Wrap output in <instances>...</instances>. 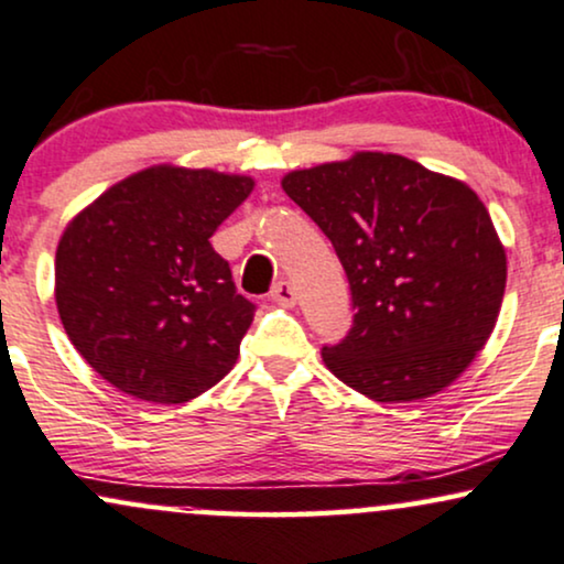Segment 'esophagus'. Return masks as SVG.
I'll use <instances>...</instances> for the list:
<instances>
[{"label":"esophagus","instance_id":"esophagus-1","mask_svg":"<svg viewBox=\"0 0 564 564\" xmlns=\"http://www.w3.org/2000/svg\"><path fill=\"white\" fill-rule=\"evenodd\" d=\"M270 300L275 304H281V307H294L296 304V289L291 286L289 281H278L273 291H270Z\"/></svg>","mask_w":564,"mask_h":564}]
</instances>
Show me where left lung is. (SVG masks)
<instances>
[{
  "label": "left lung",
  "instance_id": "8db88e82",
  "mask_svg": "<svg viewBox=\"0 0 564 564\" xmlns=\"http://www.w3.org/2000/svg\"><path fill=\"white\" fill-rule=\"evenodd\" d=\"M281 186L334 243L357 307L349 336L323 349L325 368L381 404L457 381L507 286L505 243L480 196L391 152L291 171Z\"/></svg>",
  "mask_w": 564,
  "mask_h": 564
}]
</instances>
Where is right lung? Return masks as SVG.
<instances>
[{"label":"right lung","instance_id":"1","mask_svg":"<svg viewBox=\"0 0 564 564\" xmlns=\"http://www.w3.org/2000/svg\"><path fill=\"white\" fill-rule=\"evenodd\" d=\"M252 188V175L162 162L73 215L54 254V302L107 383L183 404L234 370L254 304L236 294L209 236Z\"/></svg>","mask_w":564,"mask_h":564}]
</instances>
